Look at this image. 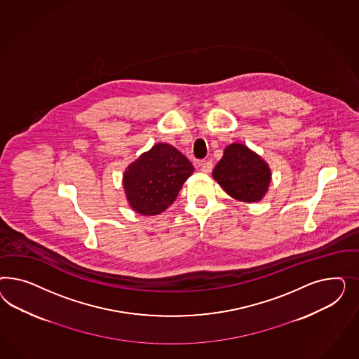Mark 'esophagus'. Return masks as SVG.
<instances>
[{
	"instance_id": "obj_1",
	"label": "esophagus",
	"mask_w": 359,
	"mask_h": 359,
	"mask_svg": "<svg viewBox=\"0 0 359 359\" xmlns=\"http://www.w3.org/2000/svg\"><path fill=\"white\" fill-rule=\"evenodd\" d=\"M212 170H213V163H212L210 161H207V162L201 163V171H203V172L209 174V172H212Z\"/></svg>"
}]
</instances>
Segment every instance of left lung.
I'll return each mask as SVG.
<instances>
[{
	"label": "left lung",
	"mask_w": 359,
	"mask_h": 359,
	"mask_svg": "<svg viewBox=\"0 0 359 359\" xmlns=\"http://www.w3.org/2000/svg\"><path fill=\"white\" fill-rule=\"evenodd\" d=\"M213 177L228 195L245 203L259 201L271 182V171L261 156L245 144L231 143L213 170Z\"/></svg>",
	"instance_id": "left-lung-1"
}]
</instances>
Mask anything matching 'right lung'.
Returning a JSON list of instances; mask_svg holds the SVG:
<instances>
[{
	"label": "right lung",
	"instance_id": "1",
	"mask_svg": "<svg viewBox=\"0 0 359 359\" xmlns=\"http://www.w3.org/2000/svg\"><path fill=\"white\" fill-rule=\"evenodd\" d=\"M194 171L192 163L171 144H155L123 175V188L130 207L143 216L162 213L174 203Z\"/></svg>",
	"mask_w": 359,
	"mask_h": 359
}]
</instances>
